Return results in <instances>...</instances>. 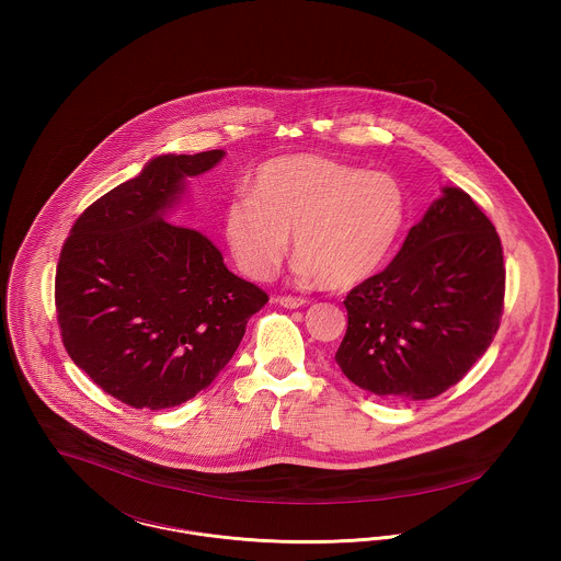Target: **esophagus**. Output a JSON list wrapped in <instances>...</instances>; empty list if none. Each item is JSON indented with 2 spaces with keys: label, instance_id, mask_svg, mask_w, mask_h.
<instances>
[{
  "label": "esophagus",
  "instance_id": "esophagus-1",
  "mask_svg": "<svg viewBox=\"0 0 561 561\" xmlns=\"http://www.w3.org/2000/svg\"><path fill=\"white\" fill-rule=\"evenodd\" d=\"M275 302H279V305L286 307V309H298V307H302L307 300H305V298H296V296H277Z\"/></svg>",
  "mask_w": 561,
  "mask_h": 561
}]
</instances>
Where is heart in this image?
Returning <instances> with one entry per match:
<instances>
[{
	"mask_svg": "<svg viewBox=\"0 0 561 561\" xmlns=\"http://www.w3.org/2000/svg\"><path fill=\"white\" fill-rule=\"evenodd\" d=\"M408 218V195L391 172L316 153L263 163L252 193L222 210V236L254 279L284 263L294 231L296 275L328 290H348L387 263Z\"/></svg>",
	"mask_w": 561,
	"mask_h": 561,
	"instance_id": "b5f03b06",
	"label": "heart"
}]
</instances>
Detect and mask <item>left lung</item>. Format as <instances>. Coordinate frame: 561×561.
<instances>
[{"label":"left lung","mask_w":561,"mask_h":561,"mask_svg":"<svg viewBox=\"0 0 561 561\" xmlns=\"http://www.w3.org/2000/svg\"><path fill=\"white\" fill-rule=\"evenodd\" d=\"M442 193L393 263L345 298L347 334L334 359L351 382L385 400L437 398L501 325V238L462 188Z\"/></svg>","instance_id":"left-lung-1"}]
</instances>
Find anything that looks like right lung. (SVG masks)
<instances>
[{
    "label": "right lung",
    "mask_w": 561,
    "mask_h": 561,
    "mask_svg": "<svg viewBox=\"0 0 561 561\" xmlns=\"http://www.w3.org/2000/svg\"><path fill=\"white\" fill-rule=\"evenodd\" d=\"M222 149L160 156L76 220L54 300L62 345L105 393L163 410L195 398L229 364L268 300L233 275L206 236L165 220L187 179Z\"/></svg>",
    "instance_id": "right-lung-1"
}]
</instances>
